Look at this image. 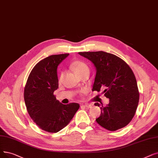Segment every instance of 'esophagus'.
Returning a JSON list of instances; mask_svg holds the SVG:
<instances>
[{"mask_svg":"<svg viewBox=\"0 0 158 158\" xmlns=\"http://www.w3.org/2000/svg\"><path fill=\"white\" fill-rule=\"evenodd\" d=\"M94 105L92 104H85L84 105V106L86 107V108H91Z\"/></svg>","mask_w":158,"mask_h":158,"instance_id":"1","label":"esophagus"}]
</instances>
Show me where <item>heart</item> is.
<instances>
[{"label": "heart", "instance_id": "1", "mask_svg": "<svg viewBox=\"0 0 158 158\" xmlns=\"http://www.w3.org/2000/svg\"><path fill=\"white\" fill-rule=\"evenodd\" d=\"M70 67L72 70L76 73L77 75L81 74L82 73L85 72L86 70H89V68L86 64L81 60H75L72 62L70 64ZM63 76V73L60 74L59 79H61Z\"/></svg>", "mask_w": 158, "mask_h": 158}]
</instances>
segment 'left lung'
Returning <instances> with one entry per match:
<instances>
[{
  "label": "left lung",
  "instance_id": "left-lung-1",
  "mask_svg": "<svg viewBox=\"0 0 158 158\" xmlns=\"http://www.w3.org/2000/svg\"><path fill=\"white\" fill-rule=\"evenodd\" d=\"M94 63L96 75L92 91L105 88V96L109 104L100 107L101 113L96 121L102 127L115 131L126 127L135 114L139 92L131 68L120 57L114 54L99 52H79ZM95 106L101 105L95 102Z\"/></svg>",
  "mask_w": 158,
  "mask_h": 158
}]
</instances>
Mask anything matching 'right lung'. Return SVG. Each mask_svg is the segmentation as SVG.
I'll return each instance as SVG.
<instances>
[{
	"instance_id": "right-lung-1",
	"label": "right lung",
	"mask_w": 158,
	"mask_h": 158,
	"mask_svg": "<svg viewBox=\"0 0 158 158\" xmlns=\"http://www.w3.org/2000/svg\"><path fill=\"white\" fill-rule=\"evenodd\" d=\"M68 55H52L40 60L31 70L24 87L27 111L34 123L46 132L60 131L70 123L80 106L75 102L60 103L53 94L59 87L57 66Z\"/></svg>"
}]
</instances>
